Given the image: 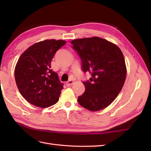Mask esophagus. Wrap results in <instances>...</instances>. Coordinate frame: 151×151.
Listing matches in <instances>:
<instances>
[{"instance_id":"34e87169","label":"esophagus","mask_w":151,"mask_h":151,"mask_svg":"<svg viewBox=\"0 0 151 151\" xmlns=\"http://www.w3.org/2000/svg\"><path fill=\"white\" fill-rule=\"evenodd\" d=\"M73 83H74L73 81H69L66 82V85L67 86H70L73 84Z\"/></svg>"}]
</instances>
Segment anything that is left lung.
<instances>
[{"label": "left lung", "instance_id": "obj_1", "mask_svg": "<svg viewBox=\"0 0 151 151\" xmlns=\"http://www.w3.org/2000/svg\"><path fill=\"white\" fill-rule=\"evenodd\" d=\"M81 59L82 70L91 77L82 82L86 90L78 98L82 107L95 111L108 106L124 84L127 68L124 56L116 45L99 37L70 41Z\"/></svg>", "mask_w": 151, "mask_h": 151}]
</instances>
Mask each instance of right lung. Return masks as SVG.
I'll return each mask as SVG.
<instances>
[{"instance_id": "right-lung-1", "label": "right lung", "mask_w": 151, "mask_h": 151, "mask_svg": "<svg viewBox=\"0 0 151 151\" xmlns=\"http://www.w3.org/2000/svg\"><path fill=\"white\" fill-rule=\"evenodd\" d=\"M66 43L47 40L34 44L19 58L15 68L16 84L22 97L36 106L49 107L59 100L63 84L51 69L54 54Z\"/></svg>"}]
</instances>
